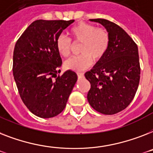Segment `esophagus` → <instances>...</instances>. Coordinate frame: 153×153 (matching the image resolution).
<instances>
[{
	"label": "esophagus",
	"instance_id": "1",
	"mask_svg": "<svg viewBox=\"0 0 153 153\" xmlns=\"http://www.w3.org/2000/svg\"><path fill=\"white\" fill-rule=\"evenodd\" d=\"M77 75H78V77H79V78H81V77H82L83 75H84V73L78 72V73H77Z\"/></svg>",
	"mask_w": 153,
	"mask_h": 153
}]
</instances>
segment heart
Returning a JSON list of instances; mask_svg holds the SVG:
<instances>
[{
	"label": "heart",
	"instance_id": "1",
	"mask_svg": "<svg viewBox=\"0 0 153 153\" xmlns=\"http://www.w3.org/2000/svg\"><path fill=\"white\" fill-rule=\"evenodd\" d=\"M69 34L74 42H81L79 52L81 55L70 57L64 62V67L68 70L80 71L92 64L94 60H100L104 57L109 46V35L102 28H97L94 25L79 23L71 27ZM56 48L59 55L69 56L71 41L65 36L59 35L56 40Z\"/></svg>",
	"mask_w": 153,
	"mask_h": 153
}]
</instances>
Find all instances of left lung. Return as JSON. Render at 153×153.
<instances>
[{
	"label": "left lung",
	"mask_w": 153,
	"mask_h": 153,
	"mask_svg": "<svg viewBox=\"0 0 153 153\" xmlns=\"http://www.w3.org/2000/svg\"><path fill=\"white\" fill-rule=\"evenodd\" d=\"M89 20L106 29L109 46L102 59L85 72V79L91 85L87 100L98 112L114 115L126 108L137 92L141 74L138 48L117 24L105 19Z\"/></svg>",
	"instance_id": "obj_1"
}]
</instances>
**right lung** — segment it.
I'll return each mask as SVG.
<instances>
[{
  "label": "right lung",
  "mask_w": 153,
  "mask_h": 153,
  "mask_svg": "<svg viewBox=\"0 0 153 153\" xmlns=\"http://www.w3.org/2000/svg\"><path fill=\"white\" fill-rule=\"evenodd\" d=\"M74 21H34L15 45L12 71L19 94L38 117L48 119L62 112L77 82L73 71L57 76L62 59L56 48V38Z\"/></svg>",
  "instance_id": "1"
}]
</instances>
